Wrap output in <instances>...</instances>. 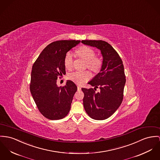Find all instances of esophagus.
I'll list each match as a JSON object with an SVG mask.
<instances>
[{"label": "esophagus", "mask_w": 160, "mask_h": 160, "mask_svg": "<svg viewBox=\"0 0 160 160\" xmlns=\"http://www.w3.org/2000/svg\"><path fill=\"white\" fill-rule=\"evenodd\" d=\"M77 89H78V90H81V87L80 86H77Z\"/></svg>", "instance_id": "obj_1"}]
</instances>
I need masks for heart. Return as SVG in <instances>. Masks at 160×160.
I'll return each mask as SVG.
<instances>
[{
    "label": "heart",
    "mask_w": 160,
    "mask_h": 160,
    "mask_svg": "<svg viewBox=\"0 0 160 160\" xmlns=\"http://www.w3.org/2000/svg\"><path fill=\"white\" fill-rule=\"evenodd\" d=\"M77 54L86 62L87 68L93 72H98L102 66L101 58L95 57V52L88 46H82L77 50ZM64 64L68 69H71L73 65V58L70 52L66 53L64 59ZM69 79L78 85H82L91 78V74L88 71H75L69 74Z\"/></svg>",
    "instance_id": "heart-1"
}]
</instances>
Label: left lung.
I'll list each match as a JSON object with an SVG mask.
<instances>
[{"mask_svg": "<svg viewBox=\"0 0 160 160\" xmlns=\"http://www.w3.org/2000/svg\"><path fill=\"white\" fill-rule=\"evenodd\" d=\"M82 43L96 48L103 57L101 69L88 84L98 87L100 92L93 88H82L84 92V108L88 116L95 120H104L114 113L123 100L126 79L123 62L117 52L102 40H82Z\"/></svg>", "mask_w": 160, "mask_h": 160, "instance_id": "1", "label": "left lung"}]
</instances>
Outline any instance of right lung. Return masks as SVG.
Here are the masks:
<instances>
[{"instance_id":"1","label":"right lung","mask_w":160,"mask_h":160,"mask_svg":"<svg viewBox=\"0 0 160 160\" xmlns=\"http://www.w3.org/2000/svg\"><path fill=\"white\" fill-rule=\"evenodd\" d=\"M80 40H61L50 43L41 52L33 65L30 89L41 113L50 120L64 118L69 113L77 87L71 80L58 86V76L66 74V53Z\"/></svg>"}]
</instances>
